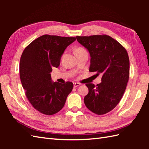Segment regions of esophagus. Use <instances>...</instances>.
I'll use <instances>...</instances> for the list:
<instances>
[{
    "mask_svg": "<svg viewBox=\"0 0 149 149\" xmlns=\"http://www.w3.org/2000/svg\"><path fill=\"white\" fill-rule=\"evenodd\" d=\"M81 84L80 83H74V88H76V87H77L78 86H79Z\"/></svg>",
    "mask_w": 149,
    "mask_h": 149,
    "instance_id": "34e87169",
    "label": "esophagus"
}]
</instances>
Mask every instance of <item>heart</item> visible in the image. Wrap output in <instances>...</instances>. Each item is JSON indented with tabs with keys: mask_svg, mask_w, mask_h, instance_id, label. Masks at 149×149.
<instances>
[{
	"mask_svg": "<svg viewBox=\"0 0 149 149\" xmlns=\"http://www.w3.org/2000/svg\"><path fill=\"white\" fill-rule=\"evenodd\" d=\"M83 50H85V49L84 48H83V47H77V48L75 49V52H80V51H83Z\"/></svg>",
	"mask_w": 149,
	"mask_h": 149,
	"instance_id": "b5f03b06",
	"label": "heart"
}]
</instances>
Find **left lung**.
Returning a JSON list of instances; mask_svg holds the SVG:
<instances>
[{
	"instance_id": "obj_1",
	"label": "left lung",
	"mask_w": 149,
	"mask_h": 149,
	"mask_svg": "<svg viewBox=\"0 0 149 149\" xmlns=\"http://www.w3.org/2000/svg\"><path fill=\"white\" fill-rule=\"evenodd\" d=\"M79 43L88 50L91 56L89 71L102 75V83L89 90L84 102L91 112L101 115L113 110L121 100L129 77V59L127 50L111 36H76Z\"/></svg>"
}]
</instances>
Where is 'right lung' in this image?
I'll use <instances>...</instances> for the list:
<instances>
[{"label":"right lung","mask_w":149,"mask_h":149,"mask_svg":"<svg viewBox=\"0 0 149 149\" xmlns=\"http://www.w3.org/2000/svg\"><path fill=\"white\" fill-rule=\"evenodd\" d=\"M75 37L44 34L24 50L20 61V77L31 105L41 113L52 115L64 106L74 84L52 83L50 73L58 68L65 49Z\"/></svg>","instance_id":"add662e5"}]
</instances>
